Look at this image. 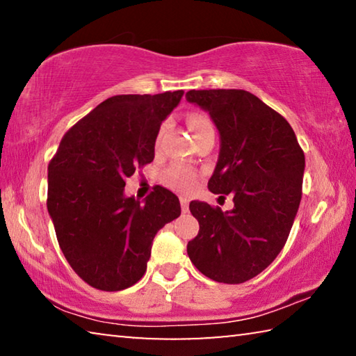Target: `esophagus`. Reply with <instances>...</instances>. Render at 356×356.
<instances>
[{
  "mask_svg": "<svg viewBox=\"0 0 356 356\" xmlns=\"http://www.w3.org/2000/svg\"><path fill=\"white\" fill-rule=\"evenodd\" d=\"M180 209H182V212L184 213H186L188 212V200H186V197H180Z\"/></svg>",
  "mask_w": 356,
  "mask_h": 356,
  "instance_id": "obj_1",
  "label": "esophagus"
}]
</instances>
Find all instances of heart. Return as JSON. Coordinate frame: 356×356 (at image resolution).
<instances>
[{
    "mask_svg": "<svg viewBox=\"0 0 356 356\" xmlns=\"http://www.w3.org/2000/svg\"><path fill=\"white\" fill-rule=\"evenodd\" d=\"M186 122H188V127H190L193 138H195V141L201 140V138H204L206 135H210V134L215 135L213 124L210 122V119L202 116V114H190L188 119H186ZM166 127H168V124H163L159 129V134H156V144L160 143L161 138H163ZM161 179H163V182L168 186H171V188H174V190L182 191V193H190L195 190V186H196L197 172L190 170V168L182 166V165H172L163 172V177Z\"/></svg>",
    "mask_w": 356,
    "mask_h": 356,
    "instance_id": "obj_1",
    "label": "heart"
}]
</instances>
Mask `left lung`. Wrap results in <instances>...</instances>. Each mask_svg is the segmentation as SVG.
<instances>
[{"instance_id":"8db88e82","label":"left lung","mask_w":356,"mask_h":356,"mask_svg":"<svg viewBox=\"0 0 356 356\" xmlns=\"http://www.w3.org/2000/svg\"><path fill=\"white\" fill-rule=\"evenodd\" d=\"M185 97L209 111L220 131V159L209 190L234 196V209L226 213L190 202L200 232L186 252L207 278L240 284L284 248L301 201L303 149L291 124L248 91L193 89Z\"/></svg>"}]
</instances>
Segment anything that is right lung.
I'll return each mask as SVG.
<instances>
[{
    "label": "right lung",
    "mask_w": 356,
    "mask_h": 356,
    "mask_svg": "<svg viewBox=\"0 0 356 356\" xmlns=\"http://www.w3.org/2000/svg\"><path fill=\"white\" fill-rule=\"evenodd\" d=\"M184 91L114 95L63 136L48 165L47 209L64 257L99 291L134 286L146 273L155 234L180 215L179 197L156 185L140 202L125 179L154 160L159 129Z\"/></svg>",
    "instance_id": "right-lung-1"
}]
</instances>
